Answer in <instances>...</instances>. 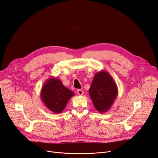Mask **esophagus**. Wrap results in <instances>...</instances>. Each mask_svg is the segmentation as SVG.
I'll use <instances>...</instances> for the list:
<instances>
[{
    "mask_svg": "<svg viewBox=\"0 0 158 158\" xmlns=\"http://www.w3.org/2000/svg\"><path fill=\"white\" fill-rule=\"evenodd\" d=\"M77 94H78L79 95H83V94H84V92H83V90H81V89H79V90H77Z\"/></svg>",
    "mask_w": 158,
    "mask_h": 158,
    "instance_id": "34e87169",
    "label": "esophagus"
}]
</instances>
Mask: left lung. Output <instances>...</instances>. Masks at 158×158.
I'll list each match as a JSON object with an SVG mask.
<instances>
[{"label": "left lung", "instance_id": "obj_1", "mask_svg": "<svg viewBox=\"0 0 158 158\" xmlns=\"http://www.w3.org/2000/svg\"><path fill=\"white\" fill-rule=\"evenodd\" d=\"M88 91L95 109L99 113L110 109L118 95L117 85L110 74L105 70L95 74Z\"/></svg>", "mask_w": 158, "mask_h": 158}]
</instances>
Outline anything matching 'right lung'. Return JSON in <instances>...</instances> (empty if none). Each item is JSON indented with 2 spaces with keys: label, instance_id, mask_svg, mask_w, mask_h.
<instances>
[{
  "label": "right lung",
  "instance_id": "right-lung-1",
  "mask_svg": "<svg viewBox=\"0 0 158 158\" xmlns=\"http://www.w3.org/2000/svg\"><path fill=\"white\" fill-rule=\"evenodd\" d=\"M75 94L64 86L59 78L50 77L40 91V99L44 105L53 113L60 114Z\"/></svg>",
  "mask_w": 158,
  "mask_h": 158
}]
</instances>
